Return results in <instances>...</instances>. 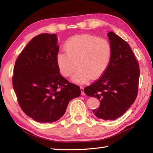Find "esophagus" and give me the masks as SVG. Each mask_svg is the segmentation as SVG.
Segmentation results:
<instances>
[{
    "label": "esophagus",
    "instance_id": "esophagus-1",
    "mask_svg": "<svg viewBox=\"0 0 153 153\" xmlns=\"http://www.w3.org/2000/svg\"><path fill=\"white\" fill-rule=\"evenodd\" d=\"M80 90H81V93H82V95H85V93H84V91H83V90H84L83 87L81 86L80 87Z\"/></svg>",
    "mask_w": 153,
    "mask_h": 153
}]
</instances>
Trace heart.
<instances>
[{"label": "heart", "instance_id": "b5f03b06", "mask_svg": "<svg viewBox=\"0 0 153 153\" xmlns=\"http://www.w3.org/2000/svg\"><path fill=\"white\" fill-rule=\"evenodd\" d=\"M66 53L56 55V64L60 72L65 77L71 76V80L83 84L92 78L98 79L105 73L111 60L112 49L105 39L90 35H75L64 44Z\"/></svg>", "mask_w": 153, "mask_h": 153}]
</instances>
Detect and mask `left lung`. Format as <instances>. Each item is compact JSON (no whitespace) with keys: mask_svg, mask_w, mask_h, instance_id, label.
I'll use <instances>...</instances> for the list:
<instances>
[{"mask_svg":"<svg viewBox=\"0 0 153 153\" xmlns=\"http://www.w3.org/2000/svg\"><path fill=\"white\" fill-rule=\"evenodd\" d=\"M107 35L112 49L109 66L102 77L83 91L100 100L99 108L93 110L94 115L104 120H114L135 100L140 71L129 44L112 31Z\"/></svg>","mask_w":153,"mask_h":153,"instance_id":"1","label":"left lung"}]
</instances>
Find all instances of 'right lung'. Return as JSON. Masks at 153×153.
Here are the masks:
<instances>
[{"label":"right lung","instance_id":"right-lung-1","mask_svg":"<svg viewBox=\"0 0 153 153\" xmlns=\"http://www.w3.org/2000/svg\"><path fill=\"white\" fill-rule=\"evenodd\" d=\"M56 34L42 33L30 41L16 60L12 85L19 106L35 121L52 123L66 112L71 99L81 95L79 86L60 74Z\"/></svg>","mask_w":153,"mask_h":153}]
</instances>
